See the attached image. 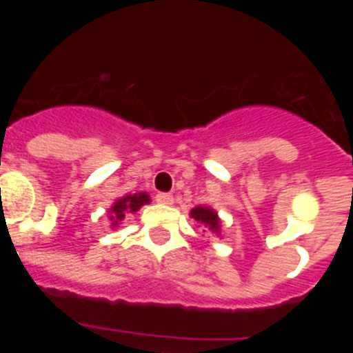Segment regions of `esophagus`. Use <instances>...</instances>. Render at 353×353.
<instances>
[{
  "label": "esophagus",
  "instance_id": "1",
  "mask_svg": "<svg viewBox=\"0 0 353 353\" xmlns=\"http://www.w3.org/2000/svg\"><path fill=\"white\" fill-rule=\"evenodd\" d=\"M155 199H157V203L173 205V196L168 194V192H159V194L155 196Z\"/></svg>",
  "mask_w": 353,
  "mask_h": 353
}]
</instances>
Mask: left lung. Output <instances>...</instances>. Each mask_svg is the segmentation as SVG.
<instances>
[{
  "label": "left lung",
  "mask_w": 353,
  "mask_h": 353,
  "mask_svg": "<svg viewBox=\"0 0 353 353\" xmlns=\"http://www.w3.org/2000/svg\"><path fill=\"white\" fill-rule=\"evenodd\" d=\"M189 215H191L196 223L203 224L210 233H214V235H221V219L214 208L205 207V205H198V207L192 208Z\"/></svg>",
  "instance_id": "obj_1"
}]
</instances>
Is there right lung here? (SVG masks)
<instances>
[{
    "label": "right lung",
    "instance_id": "1",
    "mask_svg": "<svg viewBox=\"0 0 353 353\" xmlns=\"http://www.w3.org/2000/svg\"><path fill=\"white\" fill-rule=\"evenodd\" d=\"M150 201L152 199H150L148 192H134V194H125L118 198L108 210L109 226L118 228L121 224V221L125 219L127 214L138 212L143 205H148Z\"/></svg>",
    "mask_w": 353,
    "mask_h": 353
}]
</instances>
